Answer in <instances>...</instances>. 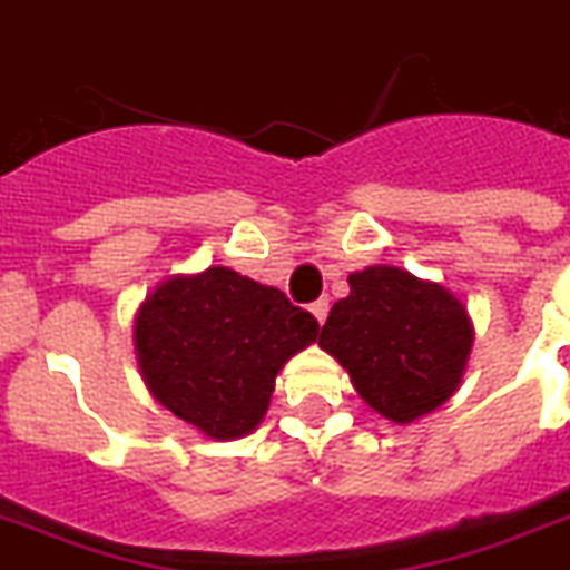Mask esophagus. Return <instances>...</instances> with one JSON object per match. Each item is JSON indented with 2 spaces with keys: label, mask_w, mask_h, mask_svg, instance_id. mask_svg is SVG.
Returning <instances> with one entry per match:
<instances>
[{
  "label": "esophagus",
  "mask_w": 570,
  "mask_h": 570,
  "mask_svg": "<svg viewBox=\"0 0 570 570\" xmlns=\"http://www.w3.org/2000/svg\"><path fill=\"white\" fill-rule=\"evenodd\" d=\"M308 312L315 315L317 324H324V321H326V312H330V299H326V297L315 299V303H312V308H308Z\"/></svg>",
  "instance_id": "34e87169"
}]
</instances>
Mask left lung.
I'll use <instances>...</instances> for the list:
<instances>
[{"label": "left lung", "mask_w": 570, "mask_h": 570, "mask_svg": "<svg viewBox=\"0 0 570 570\" xmlns=\"http://www.w3.org/2000/svg\"><path fill=\"white\" fill-rule=\"evenodd\" d=\"M317 345L351 374L360 399L407 425L452 399L473 351L470 312L440 282L374 264L347 276Z\"/></svg>", "instance_id": "8db88e82"}]
</instances>
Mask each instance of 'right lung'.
I'll return each mask as SVG.
<instances>
[{
  "label": "right lung",
  "mask_w": 570,
  "mask_h": 570,
  "mask_svg": "<svg viewBox=\"0 0 570 570\" xmlns=\"http://www.w3.org/2000/svg\"><path fill=\"white\" fill-rule=\"evenodd\" d=\"M317 330L279 288L207 267L169 276L142 299L134 347L154 401L210 440H240L262 425L276 374Z\"/></svg>",
  "instance_id": "obj_1"
}]
</instances>
